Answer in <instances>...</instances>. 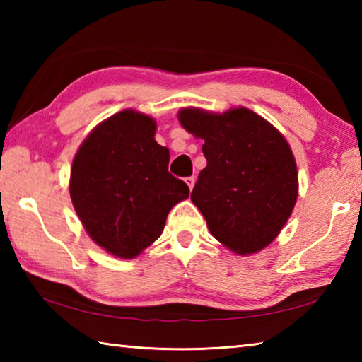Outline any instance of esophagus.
<instances>
[{
    "mask_svg": "<svg viewBox=\"0 0 362 362\" xmlns=\"http://www.w3.org/2000/svg\"><path fill=\"white\" fill-rule=\"evenodd\" d=\"M185 182H187V185H188V188H189V189H193V187H194V182H196V179H194V177H187V179H185Z\"/></svg>",
    "mask_w": 362,
    "mask_h": 362,
    "instance_id": "34e87169",
    "label": "esophagus"
}]
</instances>
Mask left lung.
<instances>
[{
  "label": "left lung",
  "instance_id": "8db88e82",
  "mask_svg": "<svg viewBox=\"0 0 362 362\" xmlns=\"http://www.w3.org/2000/svg\"><path fill=\"white\" fill-rule=\"evenodd\" d=\"M180 124L204 140L207 166L192 192L212 236L241 255L268 246L298 193L296 159L279 131L247 108L222 115L183 108Z\"/></svg>",
  "mask_w": 362,
  "mask_h": 362
}]
</instances>
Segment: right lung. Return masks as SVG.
Wrapping results in <instances>:
<instances>
[{"label":"right lung","instance_id":"right-lung-1","mask_svg":"<svg viewBox=\"0 0 362 362\" xmlns=\"http://www.w3.org/2000/svg\"><path fill=\"white\" fill-rule=\"evenodd\" d=\"M150 116L122 110L79 146L70 196L89 236L107 252L134 259L161 236L168 214L189 188L168 170L169 150Z\"/></svg>","mask_w":362,"mask_h":362}]
</instances>
